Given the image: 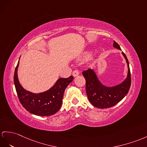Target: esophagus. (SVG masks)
<instances>
[{"mask_svg": "<svg viewBox=\"0 0 147 147\" xmlns=\"http://www.w3.org/2000/svg\"><path fill=\"white\" fill-rule=\"evenodd\" d=\"M79 71H78L77 70H74V71H73V73H72V75H73V76L74 77H77V76H78V75H79Z\"/></svg>", "mask_w": 147, "mask_h": 147, "instance_id": "esophagus-1", "label": "esophagus"}]
</instances>
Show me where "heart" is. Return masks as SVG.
Returning a JSON list of instances; mask_svg holds the SVG:
<instances>
[{"instance_id":"1","label":"heart","mask_w":147,"mask_h":147,"mask_svg":"<svg viewBox=\"0 0 147 147\" xmlns=\"http://www.w3.org/2000/svg\"><path fill=\"white\" fill-rule=\"evenodd\" d=\"M88 56V54H87H87H86V55H85V57H87Z\"/></svg>"}]
</instances>
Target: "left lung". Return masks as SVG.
<instances>
[{"instance_id":"8db88e82","label":"left lung","mask_w":147,"mask_h":147,"mask_svg":"<svg viewBox=\"0 0 147 147\" xmlns=\"http://www.w3.org/2000/svg\"><path fill=\"white\" fill-rule=\"evenodd\" d=\"M114 47L121 51L117 43L113 41ZM126 60L128 73L126 78L120 84L113 87H107L102 84L96 76L95 71L89 69L84 71L82 74L86 80V93L89 101L92 104L99 109L110 108L120 102L128 94L131 85V75L129 62L126 55L122 52Z\"/></svg>"}]
</instances>
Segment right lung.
<instances>
[{
  "mask_svg": "<svg viewBox=\"0 0 147 147\" xmlns=\"http://www.w3.org/2000/svg\"><path fill=\"white\" fill-rule=\"evenodd\" d=\"M19 65V60L15 69L13 80L21 104L28 112L38 116H51L56 113L61 107L64 91L72 82L74 77L60 78L48 90L35 94L26 90L20 85L17 76Z\"/></svg>",
  "mask_w": 147,
  "mask_h": 147,
  "instance_id": "add662e5",
  "label": "right lung"
}]
</instances>
